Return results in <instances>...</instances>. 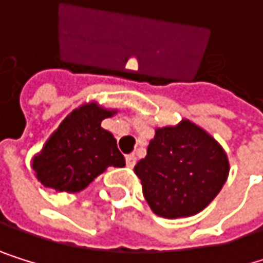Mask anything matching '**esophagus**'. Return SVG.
Listing matches in <instances>:
<instances>
[{"instance_id":"obj_1","label":"esophagus","mask_w":263,"mask_h":263,"mask_svg":"<svg viewBox=\"0 0 263 263\" xmlns=\"http://www.w3.org/2000/svg\"><path fill=\"white\" fill-rule=\"evenodd\" d=\"M136 162H137V158H136L134 155H127V156H126V165H127L129 168H133V167L136 165Z\"/></svg>"}]
</instances>
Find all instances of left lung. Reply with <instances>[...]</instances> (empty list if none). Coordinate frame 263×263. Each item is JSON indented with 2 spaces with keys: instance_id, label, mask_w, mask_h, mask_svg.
<instances>
[{
  "instance_id": "obj_1",
  "label": "left lung",
  "mask_w": 263,
  "mask_h": 263,
  "mask_svg": "<svg viewBox=\"0 0 263 263\" xmlns=\"http://www.w3.org/2000/svg\"><path fill=\"white\" fill-rule=\"evenodd\" d=\"M229 170L224 148L189 120L158 127L134 167L149 208L168 219L200 213L219 194Z\"/></svg>"
}]
</instances>
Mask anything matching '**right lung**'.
<instances>
[{
  "label": "right lung",
  "instance_id": "add662e5",
  "mask_svg": "<svg viewBox=\"0 0 263 263\" xmlns=\"http://www.w3.org/2000/svg\"><path fill=\"white\" fill-rule=\"evenodd\" d=\"M117 112L95 101L72 110L34 155L36 178L57 193H80L107 167H124L115 137L101 127Z\"/></svg>",
  "mask_w": 263,
  "mask_h": 263
}]
</instances>
